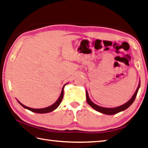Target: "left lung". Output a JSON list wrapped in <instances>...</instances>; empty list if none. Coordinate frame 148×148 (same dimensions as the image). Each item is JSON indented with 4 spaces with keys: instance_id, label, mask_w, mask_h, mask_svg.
Segmentation results:
<instances>
[{
    "instance_id": "left-lung-1",
    "label": "left lung",
    "mask_w": 148,
    "mask_h": 148,
    "mask_svg": "<svg viewBox=\"0 0 148 148\" xmlns=\"http://www.w3.org/2000/svg\"><path fill=\"white\" fill-rule=\"evenodd\" d=\"M140 82H139V84L138 85V87L136 88V90L135 91V92L134 93V95H133L132 97L128 101L126 102L125 103L122 105V106H119V107H111V108H108V107H101L99 106L98 105L95 104L94 102L90 100V99L88 96V94L87 90H86V98H87V101L88 104L89 106L93 108L96 111H97L98 112H101V113H103L105 114H108V115H112V114H114L116 113H119V112L124 111V110L127 109L129 107H130L131 104L133 103L134 100L136 96V95H137V92L138 91V89L140 88Z\"/></svg>"
}]
</instances>
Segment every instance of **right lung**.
<instances>
[{"instance_id": "right-lung-1", "label": "right lung", "mask_w": 148, "mask_h": 148, "mask_svg": "<svg viewBox=\"0 0 148 148\" xmlns=\"http://www.w3.org/2000/svg\"><path fill=\"white\" fill-rule=\"evenodd\" d=\"M68 83H66V84H65L63 85V87L62 88V90H61V95L60 96V97L58 98V99L54 103L51 105L50 106H48L47 107H45V108H41V109H34V108H30V107H28L27 106H25V105H23V103H21V102L18 101V100L17 101L18 102V103H19L21 106H23L24 108H25L28 110H29V111H31L34 112H36V113H48V112H52L53 111V110L56 109L58 107V106H60L61 101H62V99L63 98V90H64V87H65V86Z\"/></svg>"}]
</instances>
